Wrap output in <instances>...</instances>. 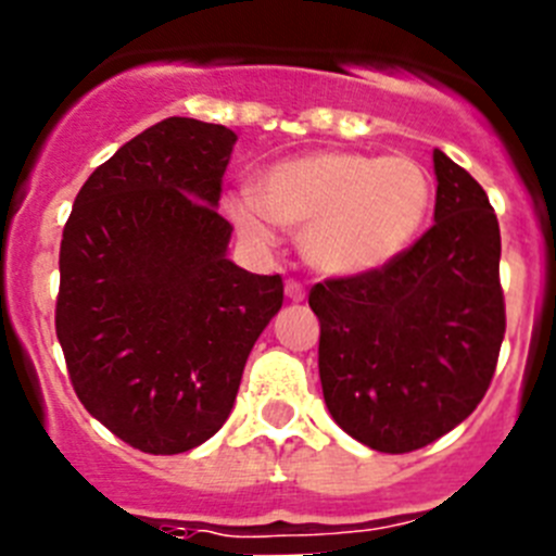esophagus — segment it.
I'll return each instance as SVG.
<instances>
[{"mask_svg": "<svg viewBox=\"0 0 556 556\" xmlns=\"http://www.w3.org/2000/svg\"><path fill=\"white\" fill-rule=\"evenodd\" d=\"M283 292H287V298L292 303H301V301H306V287H303V283H298V281H287V287H283Z\"/></svg>", "mask_w": 556, "mask_h": 556, "instance_id": "34e87169", "label": "esophagus"}]
</instances>
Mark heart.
Returning <instances> with one entry per match:
<instances>
[{
  "mask_svg": "<svg viewBox=\"0 0 556 556\" xmlns=\"http://www.w3.org/2000/svg\"><path fill=\"white\" fill-rule=\"evenodd\" d=\"M434 186L409 155L306 152L258 180V200L236 194L228 214L253 244L275 242L273 219L303 230V255L323 275H365L404 253L429 217Z\"/></svg>",
  "mask_w": 556,
  "mask_h": 556,
  "instance_id": "1",
  "label": "heart"
}]
</instances>
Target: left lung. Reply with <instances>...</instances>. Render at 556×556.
I'll return each mask as SVG.
<instances>
[{
	"label": "left lung",
	"instance_id": "obj_1",
	"mask_svg": "<svg viewBox=\"0 0 556 556\" xmlns=\"http://www.w3.org/2000/svg\"><path fill=\"white\" fill-rule=\"evenodd\" d=\"M434 175V225L409 250L308 292L328 412L381 454H409L459 426L493 381L507 328L493 205L440 150Z\"/></svg>",
	"mask_w": 556,
	"mask_h": 556
}]
</instances>
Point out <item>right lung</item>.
Masks as SVG:
<instances>
[{"mask_svg": "<svg viewBox=\"0 0 556 556\" xmlns=\"http://www.w3.org/2000/svg\"><path fill=\"white\" fill-rule=\"evenodd\" d=\"M236 132L169 116L91 172L61 239L58 342L80 404L144 454L217 434L281 275L228 255L217 214Z\"/></svg>", "mask_w": 556, "mask_h": 556, "instance_id": "obj_1", "label": "right lung"}]
</instances>
